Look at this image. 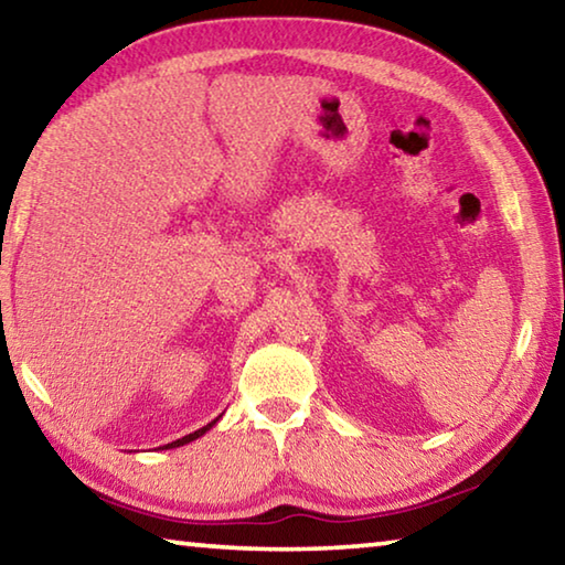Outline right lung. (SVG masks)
Instances as JSON below:
<instances>
[{
  "instance_id": "right-lung-1",
  "label": "right lung",
  "mask_w": 565,
  "mask_h": 565,
  "mask_svg": "<svg viewBox=\"0 0 565 565\" xmlns=\"http://www.w3.org/2000/svg\"><path fill=\"white\" fill-rule=\"evenodd\" d=\"M218 418H222V416H218ZM218 418H214L212 420V424H206L204 428H199V431H194V434H189V436H181V438H177V441H171V444H167V446H159L161 448V451H164V448H179V446H184V444H191V441H196V438L199 436H204L206 431H209V428H212L214 424H216V420Z\"/></svg>"
}]
</instances>
